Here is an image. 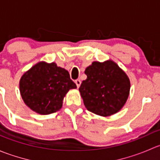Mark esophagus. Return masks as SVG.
<instances>
[{
	"label": "esophagus",
	"mask_w": 160,
	"mask_h": 160,
	"mask_svg": "<svg viewBox=\"0 0 160 160\" xmlns=\"http://www.w3.org/2000/svg\"><path fill=\"white\" fill-rule=\"evenodd\" d=\"M75 83H76V84H77V88H80V84H81V81H80V80H75Z\"/></svg>",
	"instance_id": "esophagus-1"
}]
</instances>
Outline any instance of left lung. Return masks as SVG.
I'll use <instances>...</instances> for the list:
<instances>
[{
    "label": "left lung",
    "mask_w": 160,
    "mask_h": 160,
    "mask_svg": "<svg viewBox=\"0 0 160 160\" xmlns=\"http://www.w3.org/2000/svg\"><path fill=\"white\" fill-rule=\"evenodd\" d=\"M87 80L79 90L85 107L101 116H110L120 111L129 95L128 76L113 61L93 62L87 67Z\"/></svg>",
    "instance_id": "1"
}]
</instances>
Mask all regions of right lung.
<instances>
[{"instance_id": "1", "label": "right lung", "mask_w": 160, "mask_h": 160, "mask_svg": "<svg viewBox=\"0 0 160 160\" xmlns=\"http://www.w3.org/2000/svg\"><path fill=\"white\" fill-rule=\"evenodd\" d=\"M19 88L28 108L40 114H49L62 108L66 93L77 85L65 69L55 62H40L22 76Z\"/></svg>"}]
</instances>
